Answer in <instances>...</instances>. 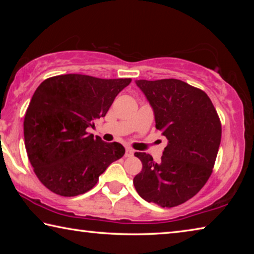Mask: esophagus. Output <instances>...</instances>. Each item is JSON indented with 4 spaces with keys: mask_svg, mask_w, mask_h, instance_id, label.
Returning <instances> with one entry per match:
<instances>
[{
    "mask_svg": "<svg viewBox=\"0 0 254 254\" xmlns=\"http://www.w3.org/2000/svg\"><path fill=\"white\" fill-rule=\"evenodd\" d=\"M133 150L132 149H130V148H127L126 149V154H124V157L126 158H131V157H133Z\"/></svg>",
    "mask_w": 254,
    "mask_h": 254,
    "instance_id": "34e87169",
    "label": "esophagus"
}]
</instances>
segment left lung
I'll return each mask as SVG.
<instances>
[{
	"instance_id": "8db88e82",
	"label": "left lung",
	"mask_w": 254,
	"mask_h": 254,
	"mask_svg": "<svg viewBox=\"0 0 254 254\" xmlns=\"http://www.w3.org/2000/svg\"><path fill=\"white\" fill-rule=\"evenodd\" d=\"M135 83L152 106L156 127L168 144L159 163L148 153H134L142 170L133 184L144 200L175 207L194 197L212 175L222 136L220 118L207 94L183 80Z\"/></svg>"
}]
</instances>
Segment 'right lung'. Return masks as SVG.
<instances>
[{"label":"right lung","mask_w":254,"mask_h":254,"mask_svg":"<svg viewBox=\"0 0 254 254\" xmlns=\"http://www.w3.org/2000/svg\"><path fill=\"white\" fill-rule=\"evenodd\" d=\"M130 83L131 78L67 74L38 86L24 117V144L34 174L49 190L65 197L84 194L123 157L121 143L104 142L87 127L105 117Z\"/></svg>","instance_id":"obj_1"}]
</instances>
